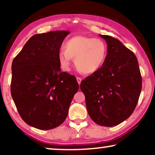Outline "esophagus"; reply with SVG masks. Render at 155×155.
I'll list each match as a JSON object with an SVG mask.
<instances>
[{
	"label": "esophagus",
	"mask_w": 155,
	"mask_h": 155,
	"mask_svg": "<svg viewBox=\"0 0 155 155\" xmlns=\"http://www.w3.org/2000/svg\"><path fill=\"white\" fill-rule=\"evenodd\" d=\"M76 79H77L78 83L79 84H80V83H81V81H82V78H80V77H77V78H76Z\"/></svg>",
	"instance_id": "esophagus-1"
}]
</instances>
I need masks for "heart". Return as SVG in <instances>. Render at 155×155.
Segmentation results:
<instances>
[{
    "mask_svg": "<svg viewBox=\"0 0 155 155\" xmlns=\"http://www.w3.org/2000/svg\"><path fill=\"white\" fill-rule=\"evenodd\" d=\"M107 46L101 39L75 36L64 44V49L58 53L61 68L68 71L72 58H75L77 68L82 73L91 74L98 71L105 62Z\"/></svg>",
    "mask_w": 155,
    "mask_h": 155,
    "instance_id": "obj_1",
    "label": "heart"
}]
</instances>
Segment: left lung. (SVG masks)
Wrapping results in <instances>:
<instances>
[{"mask_svg": "<svg viewBox=\"0 0 155 155\" xmlns=\"http://www.w3.org/2000/svg\"><path fill=\"white\" fill-rule=\"evenodd\" d=\"M99 36L107 44L105 62L82 80L89 116L99 126L112 127L126 120L135 109L142 89L138 61L118 39Z\"/></svg>", "mask_w": 155, "mask_h": 155, "instance_id": "left-lung-1", "label": "left lung"}]
</instances>
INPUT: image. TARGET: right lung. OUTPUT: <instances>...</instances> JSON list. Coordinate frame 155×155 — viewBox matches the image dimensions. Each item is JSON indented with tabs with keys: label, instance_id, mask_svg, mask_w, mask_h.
<instances>
[{
	"label": "right lung",
	"instance_id": "obj_1",
	"mask_svg": "<svg viewBox=\"0 0 155 155\" xmlns=\"http://www.w3.org/2000/svg\"><path fill=\"white\" fill-rule=\"evenodd\" d=\"M68 31L31 37L12 63L10 91L18 113L27 124L50 130L66 118L79 85L75 76L61 72L58 53Z\"/></svg>",
	"mask_w": 155,
	"mask_h": 155
}]
</instances>
